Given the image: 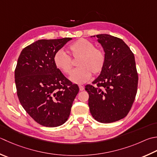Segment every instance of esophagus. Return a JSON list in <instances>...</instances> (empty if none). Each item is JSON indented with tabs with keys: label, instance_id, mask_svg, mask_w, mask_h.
<instances>
[{
	"label": "esophagus",
	"instance_id": "esophagus-1",
	"mask_svg": "<svg viewBox=\"0 0 157 157\" xmlns=\"http://www.w3.org/2000/svg\"><path fill=\"white\" fill-rule=\"evenodd\" d=\"M79 90H80V91H82V90H84V87L83 86L79 85Z\"/></svg>",
	"mask_w": 157,
	"mask_h": 157
}]
</instances>
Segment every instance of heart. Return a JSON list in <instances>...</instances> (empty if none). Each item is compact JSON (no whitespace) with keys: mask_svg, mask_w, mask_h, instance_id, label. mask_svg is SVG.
<instances>
[{"mask_svg":"<svg viewBox=\"0 0 157 157\" xmlns=\"http://www.w3.org/2000/svg\"><path fill=\"white\" fill-rule=\"evenodd\" d=\"M71 58L77 62L78 69L72 71L69 76L71 82L75 84H84L90 79L92 73L99 74L105 65V56L104 52L95 48L91 41L79 39L68 48ZM54 63L56 68L64 74H69L72 69V60L62 50L58 51L54 56Z\"/></svg>","mask_w":157,"mask_h":157,"instance_id":"1","label":"heart"}]
</instances>
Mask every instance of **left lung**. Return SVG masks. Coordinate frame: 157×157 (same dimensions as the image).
<instances>
[{
    "label": "left lung",
    "mask_w": 157,
    "mask_h": 157,
    "mask_svg": "<svg viewBox=\"0 0 157 157\" xmlns=\"http://www.w3.org/2000/svg\"><path fill=\"white\" fill-rule=\"evenodd\" d=\"M96 37L105 52V65L93 82L97 87L88 84L85 90L93 117L110 123L128 114L137 94L138 75L134 54L121 39L107 34Z\"/></svg>",
    "instance_id": "obj_1"
}]
</instances>
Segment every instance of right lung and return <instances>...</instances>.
<instances>
[{"label":"right lung","instance_id":"right-lung-1","mask_svg":"<svg viewBox=\"0 0 157 157\" xmlns=\"http://www.w3.org/2000/svg\"><path fill=\"white\" fill-rule=\"evenodd\" d=\"M71 38L40 39L24 48L15 70V82L21 105L42 126L56 127L69 117L79 92L58 70L54 56Z\"/></svg>","mask_w":157,"mask_h":157}]
</instances>
